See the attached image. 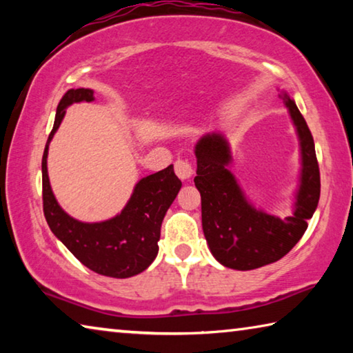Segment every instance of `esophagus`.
Instances as JSON below:
<instances>
[{"label":"esophagus","mask_w":353,"mask_h":353,"mask_svg":"<svg viewBox=\"0 0 353 353\" xmlns=\"http://www.w3.org/2000/svg\"><path fill=\"white\" fill-rule=\"evenodd\" d=\"M174 171L182 181H188L194 176V166L188 159H177L174 163Z\"/></svg>","instance_id":"esophagus-1"}]
</instances>
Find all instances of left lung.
<instances>
[{"label": "left lung", "mask_w": 353, "mask_h": 353, "mask_svg": "<svg viewBox=\"0 0 353 353\" xmlns=\"http://www.w3.org/2000/svg\"><path fill=\"white\" fill-rule=\"evenodd\" d=\"M282 99L294 121L302 151L301 188L291 216L280 219L249 204L227 170L232 159L224 137L205 135L196 145L194 185L201 193L202 229L214 259L232 270L249 271L282 259L305 234L307 221L318 207L321 176L313 135L294 101L288 94Z\"/></svg>", "instance_id": "left-lung-1"}]
</instances>
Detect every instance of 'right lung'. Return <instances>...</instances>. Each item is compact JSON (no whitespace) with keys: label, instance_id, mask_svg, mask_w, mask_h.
I'll return each instance as SVG.
<instances>
[{"label":"right lung","instance_id":"1","mask_svg":"<svg viewBox=\"0 0 353 353\" xmlns=\"http://www.w3.org/2000/svg\"><path fill=\"white\" fill-rule=\"evenodd\" d=\"M93 101L90 88H71L57 105L54 126L48 137L41 159V185H43V213L52 234L88 270L107 277L128 279L137 276L151 265L159 252L160 227L182 182L174 174L172 165L137 183L132 196L118 216L104 223H81L68 216L51 191L46 171L48 146L62 123L65 107Z\"/></svg>","mask_w":353,"mask_h":353}]
</instances>
